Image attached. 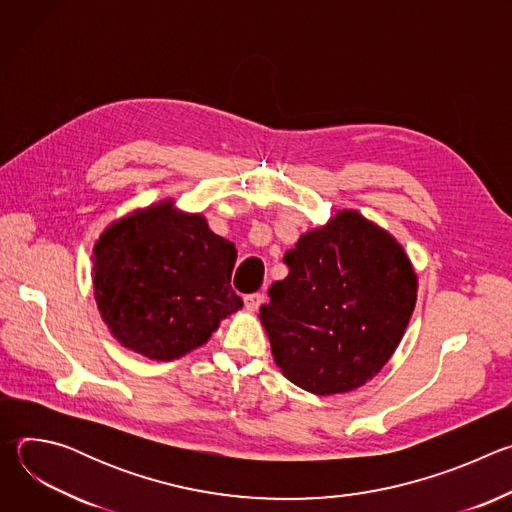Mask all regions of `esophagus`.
<instances>
[{"mask_svg":"<svg viewBox=\"0 0 512 512\" xmlns=\"http://www.w3.org/2000/svg\"><path fill=\"white\" fill-rule=\"evenodd\" d=\"M261 304H263V294H249V296H245V308L249 312H257Z\"/></svg>","mask_w":512,"mask_h":512,"instance_id":"34e87169","label":"esophagus"}]
</instances>
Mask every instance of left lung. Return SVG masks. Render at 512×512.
Instances as JSON below:
<instances>
[{
  "label": "left lung",
  "mask_w": 512,
  "mask_h": 512,
  "mask_svg": "<svg viewBox=\"0 0 512 512\" xmlns=\"http://www.w3.org/2000/svg\"><path fill=\"white\" fill-rule=\"evenodd\" d=\"M289 273L269 287L261 324L283 377L314 395L371 381L395 348L417 300L403 247L356 210L300 237Z\"/></svg>",
  "instance_id": "obj_1"
}]
</instances>
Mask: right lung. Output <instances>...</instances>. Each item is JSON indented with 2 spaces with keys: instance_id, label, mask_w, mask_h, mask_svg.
<instances>
[{
  "instance_id": "obj_1",
  "label": "right lung",
  "mask_w": 512,
  "mask_h": 512,
  "mask_svg": "<svg viewBox=\"0 0 512 512\" xmlns=\"http://www.w3.org/2000/svg\"><path fill=\"white\" fill-rule=\"evenodd\" d=\"M235 245L204 216L160 202L111 225L93 251V287L103 322L129 350L174 360L202 346L243 308L231 287Z\"/></svg>"
}]
</instances>
